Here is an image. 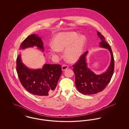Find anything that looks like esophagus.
<instances>
[{
	"instance_id": "34e87169",
	"label": "esophagus",
	"mask_w": 129,
	"mask_h": 129,
	"mask_svg": "<svg viewBox=\"0 0 129 129\" xmlns=\"http://www.w3.org/2000/svg\"><path fill=\"white\" fill-rule=\"evenodd\" d=\"M68 68V65H66V64L63 65L62 66V71H64L65 70L67 69Z\"/></svg>"
}]
</instances>
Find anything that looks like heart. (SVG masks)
<instances>
[{
  "label": "heart",
  "mask_w": 129,
  "mask_h": 129,
  "mask_svg": "<svg viewBox=\"0 0 129 129\" xmlns=\"http://www.w3.org/2000/svg\"><path fill=\"white\" fill-rule=\"evenodd\" d=\"M86 38L75 32H61L54 37L53 46L48 50L50 55H55L59 51L66 49L65 55L69 61H77L81 55L86 43Z\"/></svg>",
  "instance_id": "obj_1"
}]
</instances>
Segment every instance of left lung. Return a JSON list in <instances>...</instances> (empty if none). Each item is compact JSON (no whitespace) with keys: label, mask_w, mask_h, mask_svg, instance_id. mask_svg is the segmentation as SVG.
Masks as SVG:
<instances>
[{"label":"left lung","mask_w":129,"mask_h":129,"mask_svg":"<svg viewBox=\"0 0 129 129\" xmlns=\"http://www.w3.org/2000/svg\"><path fill=\"white\" fill-rule=\"evenodd\" d=\"M97 34L101 40L100 46L110 51L111 61L110 66L105 73L96 75L87 66L86 57L88 51L81 55L78 61L73 66L76 88L79 92L85 95L95 94L103 91L110 82L114 71V58L111 46L100 32H97Z\"/></svg>","instance_id":"left-lung-1"}]
</instances>
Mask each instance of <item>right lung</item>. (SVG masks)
Instances as JSON below:
<instances>
[{
    "instance_id": "1",
    "label": "right lung",
    "mask_w": 129,
    "mask_h": 129,
    "mask_svg": "<svg viewBox=\"0 0 129 129\" xmlns=\"http://www.w3.org/2000/svg\"><path fill=\"white\" fill-rule=\"evenodd\" d=\"M37 46L44 51L42 39L35 34L27 37L20 45L19 50ZM16 71L22 86L31 94L39 97L53 95L62 74L61 66L57 64H44L41 69L31 70L21 61L20 55L16 60Z\"/></svg>"
}]
</instances>
